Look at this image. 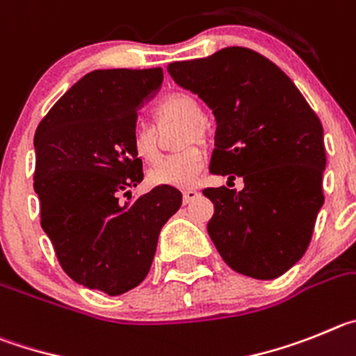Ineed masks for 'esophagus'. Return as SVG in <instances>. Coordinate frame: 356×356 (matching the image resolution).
Returning a JSON list of instances; mask_svg holds the SVG:
<instances>
[{
	"label": "esophagus",
	"mask_w": 356,
	"mask_h": 356,
	"mask_svg": "<svg viewBox=\"0 0 356 356\" xmlns=\"http://www.w3.org/2000/svg\"><path fill=\"white\" fill-rule=\"evenodd\" d=\"M197 197H198V191L193 190V188L182 191V200H184V204H188V202L195 200V198H197Z\"/></svg>",
	"instance_id": "obj_1"
}]
</instances>
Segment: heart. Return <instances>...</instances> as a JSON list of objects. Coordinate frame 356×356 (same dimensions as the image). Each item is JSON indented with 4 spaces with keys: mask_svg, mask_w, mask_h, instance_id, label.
Instances as JSON below:
<instances>
[{
    "mask_svg": "<svg viewBox=\"0 0 356 356\" xmlns=\"http://www.w3.org/2000/svg\"><path fill=\"white\" fill-rule=\"evenodd\" d=\"M159 122L184 124L181 145L191 142H206V127H204V113L197 99L190 94H174L166 97L159 104ZM134 154L147 163H154L159 158V147L154 129L147 126H138L133 131ZM204 166V156L197 147H186L175 154L168 156L149 172L150 184L174 186V188H191L197 182Z\"/></svg>",
    "mask_w": 356,
    "mask_h": 356,
    "instance_id": "obj_1",
    "label": "heart"
}]
</instances>
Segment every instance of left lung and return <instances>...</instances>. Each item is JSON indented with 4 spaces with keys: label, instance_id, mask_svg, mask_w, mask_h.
Segmentation results:
<instances>
[{
    "label": "left lung",
    "instance_id": "1",
    "mask_svg": "<svg viewBox=\"0 0 356 356\" xmlns=\"http://www.w3.org/2000/svg\"><path fill=\"white\" fill-rule=\"evenodd\" d=\"M168 74L216 120L213 174L243 179L241 191L207 188V232L238 273L271 280L305 254L323 207V126L293 81L246 47L174 62Z\"/></svg>",
    "mask_w": 356,
    "mask_h": 356
}]
</instances>
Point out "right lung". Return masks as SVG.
Instances as JSON below:
<instances>
[{
  "label": "right lung",
  "mask_w": 356,
  "mask_h": 356,
  "mask_svg": "<svg viewBox=\"0 0 356 356\" xmlns=\"http://www.w3.org/2000/svg\"><path fill=\"white\" fill-rule=\"evenodd\" d=\"M163 69L92 70L56 101L35 133L40 225L76 284L118 296L147 277L159 232L182 204L172 186L133 200L143 181L133 131Z\"/></svg>",
  "instance_id": "add662e5"
}]
</instances>
